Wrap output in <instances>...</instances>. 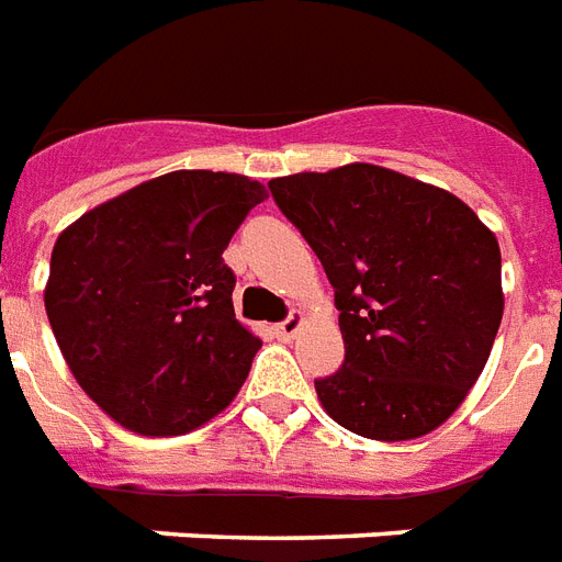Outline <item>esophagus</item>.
<instances>
[{
  "label": "esophagus",
  "instance_id": "obj_1",
  "mask_svg": "<svg viewBox=\"0 0 562 562\" xmlns=\"http://www.w3.org/2000/svg\"><path fill=\"white\" fill-rule=\"evenodd\" d=\"M302 325H304L302 313H290V316H286L284 322L276 327V330H278V336H281V339H293V336L302 330Z\"/></svg>",
  "mask_w": 562,
  "mask_h": 562
}]
</instances>
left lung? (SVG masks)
I'll use <instances>...</instances> for the list:
<instances>
[{
    "label": "left lung",
    "instance_id": "8db88e82",
    "mask_svg": "<svg viewBox=\"0 0 562 562\" xmlns=\"http://www.w3.org/2000/svg\"><path fill=\"white\" fill-rule=\"evenodd\" d=\"M269 191L334 286L345 362L316 380L327 415L374 441L438 429L499 330L491 228L450 191L362 161L278 177Z\"/></svg>",
    "mask_w": 562,
    "mask_h": 562
}]
</instances>
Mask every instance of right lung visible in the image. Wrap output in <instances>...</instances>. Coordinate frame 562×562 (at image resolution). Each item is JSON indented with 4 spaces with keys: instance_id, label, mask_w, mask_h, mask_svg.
<instances>
[{
    "instance_id": "right-lung-1",
    "label": "right lung",
    "mask_w": 562,
    "mask_h": 562,
    "mask_svg": "<svg viewBox=\"0 0 562 562\" xmlns=\"http://www.w3.org/2000/svg\"><path fill=\"white\" fill-rule=\"evenodd\" d=\"M263 186L173 170L87 211L54 244L46 313L80 389L138 435L223 412L260 339L235 318L223 252Z\"/></svg>"
}]
</instances>
